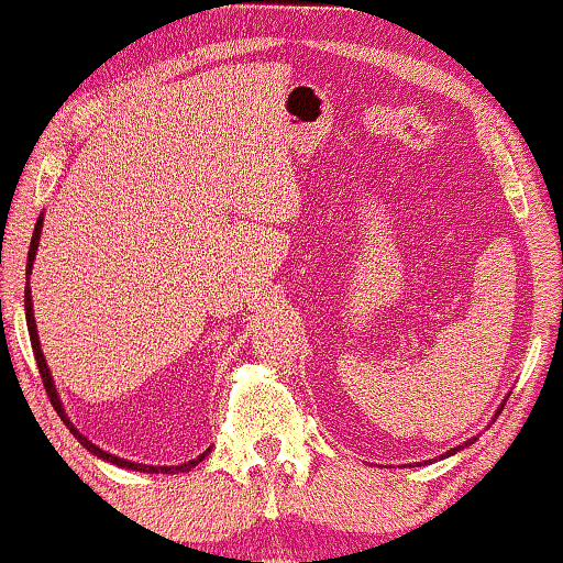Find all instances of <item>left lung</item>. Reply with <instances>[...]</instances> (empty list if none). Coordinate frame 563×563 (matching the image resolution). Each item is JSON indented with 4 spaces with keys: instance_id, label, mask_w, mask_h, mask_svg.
<instances>
[{
    "instance_id": "obj_1",
    "label": "left lung",
    "mask_w": 563,
    "mask_h": 563,
    "mask_svg": "<svg viewBox=\"0 0 563 563\" xmlns=\"http://www.w3.org/2000/svg\"><path fill=\"white\" fill-rule=\"evenodd\" d=\"M498 411H500V409H498ZM475 439H477V437H472V439H467V442H464V446H467V444H472V442H475ZM464 446H462V444H460V446H454V450H450V452H446V457H452V454H457L460 450H464ZM442 457H444V454H442Z\"/></svg>"
}]
</instances>
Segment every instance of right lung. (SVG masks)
<instances>
[{"instance_id":"add662e5","label":"right lung","mask_w":563,"mask_h":563,"mask_svg":"<svg viewBox=\"0 0 563 563\" xmlns=\"http://www.w3.org/2000/svg\"><path fill=\"white\" fill-rule=\"evenodd\" d=\"M43 221H45V216L40 213L37 223H35V233H32V241H30V251H27V282H30V274H32V264H35V256H37V246H40V233H43ZM24 317H27V330H30L32 353H35V361H37L40 376H43L45 390H47V396H51V404L55 406V411L60 413V419L65 421V427H68V429L73 431V437H76L78 442L84 444L88 452L96 454V457L106 460V462L117 464V467L134 470V472H152V475H159V472H162V475H177V472H187V470H192L195 464H200L202 460L208 457V452H210V450H206V452L200 454V457H195V460H190V462H183V464H169V467H167V464H162V467H154V464H142V462H132V460L117 457V454H111V452L101 450V446H96V444L91 442V439H88L86 434H80V431L76 429V423H73V421L68 419V413H65V409H63V401H60V396H58V388H55L53 373H51V368H47V361H45V355H43V347H40V338H37V324H35V309H32V295H30V284H24Z\"/></svg>"}]
</instances>
